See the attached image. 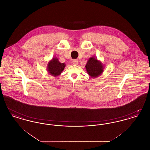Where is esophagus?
I'll use <instances>...</instances> for the list:
<instances>
[{"label":"esophagus","mask_w":150,"mask_h":150,"mask_svg":"<svg viewBox=\"0 0 150 150\" xmlns=\"http://www.w3.org/2000/svg\"><path fill=\"white\" fill-rule=\"evenodd\" d=\"M72 62L74 64H78V61L77 59H73Z\"/></svg>","instance_id":"esophagus-1"}]
</instances>
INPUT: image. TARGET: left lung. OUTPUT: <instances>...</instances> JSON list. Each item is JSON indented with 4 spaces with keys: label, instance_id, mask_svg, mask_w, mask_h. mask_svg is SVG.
Returning a JSON list of instances; mask_svg holds the SVG:
<instances>
[{
    "label": "left lung",
    "instance_id": "obj_1",
    "mask_svg": "<svg viewBox=\"0 0 150 150\" xmlns=\"http://www.w3.org/2000/svg\"><path fill=\"white\" fill-rule=\"evenodd\" d=\"M86 70L88 75L93 78H98L104 71L105 66L95 57H90L86 65Z\"/></svg>",
    "mask_w": 150,
    "mask_h": 150
}]
</instances>
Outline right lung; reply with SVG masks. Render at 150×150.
I'll list each match as a JSON object with an SVG mask.
<instances>
[{
    "label": "right lung",
    "mask_w": 150,
    "mask_h": 150,
    "mask_svg": "<svg viewBox=\"0 0 150 150\" xmlns=\"http://www.w3.org/2000/svg\"><path fill=\"white\" fill-rule=\"evenodd\" d=\"M66 64L61 63L57 57H53L47 64V71L53 76L56 77L64 70Z\"/></svg>",
    "instance_id": "add662e5"
}]
</instances>
